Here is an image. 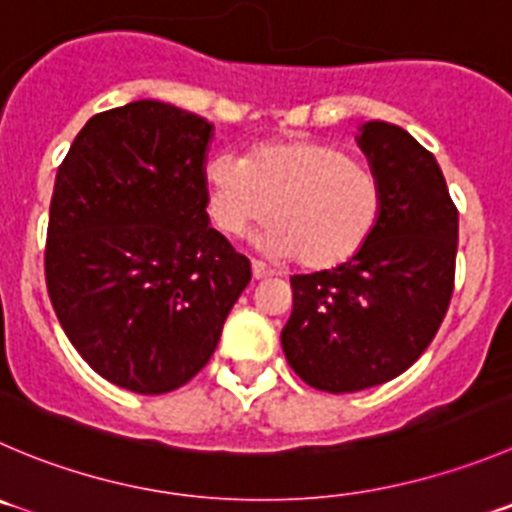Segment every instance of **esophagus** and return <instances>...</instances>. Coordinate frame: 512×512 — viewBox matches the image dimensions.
Segmentation results:
<instances>
[{
    "label": "esophagus",
    "mask_w": 512,
    "mask_h": 512,
    "mask_svg": "<svg viewBox=\"0 0 512 512\" xmlns=\"http://www.w3.org/2000/svg\"><path fill=\"white\" fill-rule=\"evenodd\" d=\"M251 271H253V279H269V276L276 274V271L269 269L264 261H251Z\"/></svg>",
    "instance_id": "esophagus-1"
}]
</instances>
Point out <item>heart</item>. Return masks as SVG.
I'll use <instances>...</instances> for the list:
<instances>
[{
  "label": "heart",
  "mask_w": 512,
  "mask_h": 512,
  "mask_svg": "<svg viewBox=\"0 0 512 512\" xmlns=\"http://www.w3.org/2000/svg\"><path fill=\"white\" fill-rule=\"evenodd\" d=\"M208 213L218 231L241 236L271 216L261 246L326 269L362 248L379 218V183L342 148L311 140H281L253 148L248 158L221 153L206 165Z\"/></svg>",
  "instance_id": "obj_1"
}]
</instances>
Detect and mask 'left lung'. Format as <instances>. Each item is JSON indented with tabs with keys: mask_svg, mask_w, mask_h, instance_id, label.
<instances>
[{
	"mask_svg": "<svg viewBox=\"0 0 512 512\" xmlns=\"http://www.w3.org/2000/svg\"><path fill=\"white\" fill-rule=\"evenodd\" d=\"M379 183V218L337 269L291 276L286 362L321 392H359L410 369L455 289L457 208L435 155L407 130L364 123L357 138Z\"/></svg>",
	"mask_w": 512,
	"mask_h": 512,
	"instance_id": "left-lung-1",
	"label": "left lung"
}]
</instances>
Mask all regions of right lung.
<instances>
[{
	"instance_id": "add662e5",
	"label": "right lung",
	"mask_w": 512,
	"mask_h": 512,
	"mask_svg": "<svg viewBox=\"0 0 512 512\" xmlns=\"http://www.w3.org/2000/svg\"><path fill=\"white\" fill-rule=\"evenodd\" d=\"M211 130L138 100L87 120L57 168L47 294L80 357L130 392L191 382L251 281L246 256L208 223Z\"/></svg>"
}]
</instances>
